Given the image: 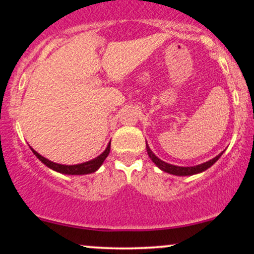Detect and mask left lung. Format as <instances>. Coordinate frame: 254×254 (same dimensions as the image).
<instances>
[{
  "label": "left lung",
  "instance_id": "8db88e82",
  "mask_svg": "<svg viewBox=\"0 0 254 254\" xmlns=\"http://www.w3.org/2000/svg\"><path fill=\"white\" fill-rule=\"evenodd\" d=\"M145 147H147V151H148V155L151 159V161L155 164L157 167L160 168L161 171L166 172V173H170V174H173V176H180V177H184V176H193V174H197V173H202V172L206 171L209 167H211L212 165L215 164V162L217 161L218 159H220L221 155H222L223 153L218 154L217 156H215L214 159L209 160V161L204 162V164H200V165H197V166H192V167H180V166H174V165H171V164H167V162L162 161L161 159H159L155 154L151 151V149L149 148V145L145 144Z\"/></svg>",
  "mask_w": 254,
  "mask_h": 254
}]
</instances>
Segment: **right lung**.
<instances>
[{"mask_svg": "<svg viewBox=\"0 0 254 254\" xmlns=\"http://www.w3.org/2000/svg\"><path fill=\"white\" fill-rule=\"evenodd\" d=\"M110 149H111V142L109 143V145H107L106 149L104 150L103 154H100L98 157L90 160V161L83 162V164H77V165H61V164H56V162L50 161V160H48L46 157L42 156L39 153H37L36 150L31 148V150L33 151L34 155H36L44 165L48 166V167L51 168V170L58 172V173L69 174V176H82V174L94 173V172L98 171L99 167L103 165L105 159H106L107 155L110 154Z\"/></svg>", "mask_w": 254, "mask_h": 254, "instance_id": "1", "label": "right lung"}]
</instances>
